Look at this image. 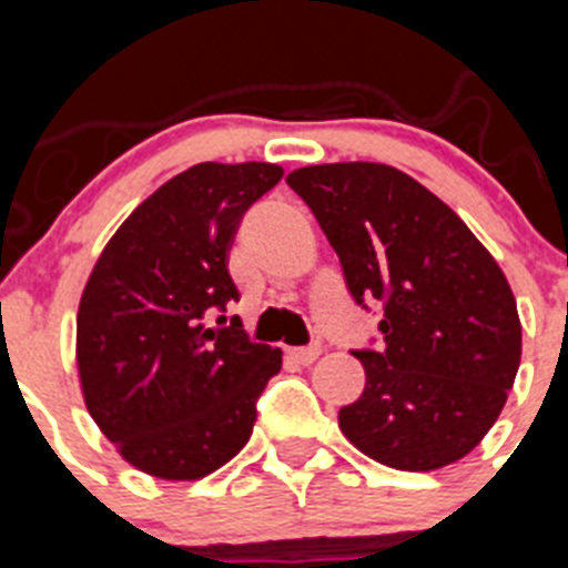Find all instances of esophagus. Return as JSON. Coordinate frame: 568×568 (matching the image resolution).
<instances>
[{
    "mask_svg": "<svg viewBox=\"0 0 568 568\" xmlns=\"http://www.w3.org/2000/svg\"><path fill=\"white\" fill-rule=\"evenodd\" d=\"M290 358L295 361V364H313L315 358L321 355V344H310V346H295V349H290Z\"/></svg>",
    "mask_w": 568,
    "mask_h": 568,
    "instance_id": "34e87169",
    "label": "esophagus"
}]
</instances>
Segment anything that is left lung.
<instances>
[{
  "label": "left lung",
  "mask_w": 568,
  "mask_h": 568,
  "mask_svg": "<svg viewBox=\"0 0 568 568\" xmlns=\"http://www.w3.org/2000/svg\"><path fill=\"white\" fill-rule=\"evenodd\" d=\"M338 253L349 295L381 301L378 349H353L366 384L338 426L393 469L433 471L484 440L520 366V318L504 270L413 175L389 164L293 170Z\"/></svg>",
  "instance_id": "obj_1"
}]
</instances>
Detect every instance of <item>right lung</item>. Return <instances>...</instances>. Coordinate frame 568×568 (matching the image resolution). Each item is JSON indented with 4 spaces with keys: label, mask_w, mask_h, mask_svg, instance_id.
I'll return each mask as SVG.
<instances>
[{
    "label": "right lung",
    "mask_w": 568,
    "mask_h": 568,
    "mask_svg": "<svg viewBox=\"0 0 568 568\" xmlns=\"http://www.w3.org/2000/svg\"><path fill=\"white\" fill-rule=\"evenodd\" d=\"M267 162H204L173 175L115 230L77 315L90 418L135 469L199 480L247 444L281 349L227 313V253L241 215L281 182Z\"/></svg>",
    "instance_id": "right-lung-1"
}]
</instances>
